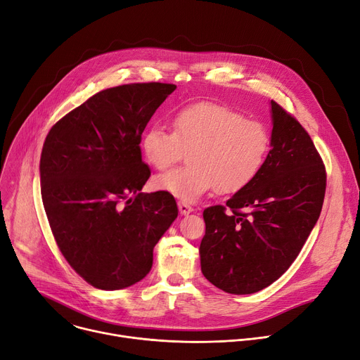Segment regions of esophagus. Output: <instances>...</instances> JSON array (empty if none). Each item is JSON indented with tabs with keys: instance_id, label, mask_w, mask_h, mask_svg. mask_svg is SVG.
I'll return each mask as SVG.
<instances>
[{
	"instance_id": "esophagus-1",
	"label": "esophagus",
	"mask_w": 360,
	"mask_h": 360,
	"mask_svg": "<svg viewBox=\"0 0 360 360\" xmlns=\"http://www.w3.org/2000/svg\"><path fill=\"white\" fill-rule=\"evenodd\" d=\"M178 209H179V213H181V214H184V216L190 214V213L193 212V207H191L190 204L182 202V201H179V202H178Z\"/></svg>"
}]
</instances>
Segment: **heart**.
I'll return each mask as SVG.
<instances>
[{
  "label": "heart",
  "mask_w": 360,
  "mask_h": 360,
  "mask_svg": "<svg viewBox=\"0 0 360 360\" xmlns=\"http://www.w3.org/2000/svg\"><path fill=\"white\" fill-rule=\"evenodd\" d=\"M148 165L163 170L188 155V165L153 179L159 191L194 202L216 188L233 194L251 184L266 163L271 136L259 121L213 102L185 106L172 117V132L150 127L140 140Z\"/></svg>",
  "instance_id": "obj_1"
}]
</instances>
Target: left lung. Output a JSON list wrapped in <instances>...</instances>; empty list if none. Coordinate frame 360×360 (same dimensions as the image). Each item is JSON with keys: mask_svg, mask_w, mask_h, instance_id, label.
Here are the masks:
<instances>
[{"mask_svg": "<svg viewBox=\"0 0 360 360\" xmlns=\"http://www.w3.org/2000/svg\"><path fill=\"white\" fill-rule=\"evenodd\" d=\"M270 105L271 150L259 174L226 207L213 205L202 213L201 271L232 295L262 290L285 273L324 202L326 167L309 134L278 103Z\"/></svg>", "mask_w": 360, "mask_h": 360, "instance_id": "obj_1", "label": "left lung"}]
</instances>
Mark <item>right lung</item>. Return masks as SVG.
Segmentation results:
<instances>
[{"instance_id":"right-lung-1","label":"right lung","mask_w":360,"mask_h":360,"mask_svg":"<svg viewBox=\"0 0 360 360\" xmlns=\"http://www.w3.org/2000/svg\"><path fill=\"white\" fill-rule=\"evenodd\" d=\"M176 89L134 83L93 94L56 122L41 155L48 221L70 266L91 286L120 290L153 266V248L178 217L163 191L144 194L150 176L141 134Z\"/></svg>"}]
</instances>
